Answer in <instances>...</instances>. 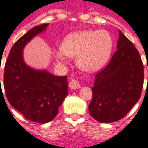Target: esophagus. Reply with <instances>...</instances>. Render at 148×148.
Masks as SVG:
<instances>
[{
  "instance_id": "obj_1",
  "label": "esophagus",
  "mask_w": 148,
  "mask_h": 148,
  "mask_svg": "<svg viewBox=\"0 0 148 148\" xmlns=\"http://www.w3.org/2000/svg\"><path fill=\"white\" fill-rule=\"evenodd\" d=\"M69 86H70V88L72 89V90H77V89H79V88H80L81 85L78 81L73 78V79H71V82H70Z\"/></svg>"
}]
</instances>
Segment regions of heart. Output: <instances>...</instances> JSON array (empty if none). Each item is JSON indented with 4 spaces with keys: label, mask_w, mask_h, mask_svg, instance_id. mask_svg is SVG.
<instances>
[{
    "label": "heart",
    "mask_w": 148,
    "mask_h": 148,
    "mask_svg": "<svg viewBox=\"0 0 148 148\" xmlns=\"http://www.w3.org/2000/svg\"><path fill=\"white\" fill-rule=\"evenodd\" d=\"M112 49V39L109 32L82 31L66 37L55 55L62 63L66 62V55L76 56V62L81 69L93 72L106 64Z\"/></svg>",
    "instance_id": "1"
}]
</instances>
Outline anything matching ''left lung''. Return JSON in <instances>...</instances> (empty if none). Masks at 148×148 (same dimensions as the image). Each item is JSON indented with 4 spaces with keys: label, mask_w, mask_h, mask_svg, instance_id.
Here are the masks:
<instances>
[{
    "label": "left lung",
    "mask_w": 148,
    "mask_h": 148,
    "mask_svg": "<svg viewBox=\"0 0 148 148\" xmlns=\"http://www.w3.org/2000/svg\"><path fill=\"white\" fill-rule=\"evenodd\" d=\"M113 55L95 76L90 115L96 121L112 123L125 116L139 101L143 85V65L132 42L119 32ZM148 70V65H147Z\"/></svg>",
    "instance_id": "obj_1"
}]
</instances>
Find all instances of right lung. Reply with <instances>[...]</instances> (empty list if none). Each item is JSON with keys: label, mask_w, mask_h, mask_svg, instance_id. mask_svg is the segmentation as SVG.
Segmentation results:
<instances>
[{"label": "right lung", "mask_w": 148, "mask_h": 148, "mask_svg": "<svg viewBox=\"0 0 148 148\" xmlns=\"http://www.w3.org/2000/svg\"><path fill=\"white\" fill-rule=\"evenodd\" d=\"M47 25L43 24L32 28L15 42L5 62L3 80L10 105L27 120L40 124L50 122L57 116L68 93L66 76L36 71L28 67L23 59L24 46Z\"/></svg>", "instance_id": "add662e5"}]
</instances>
